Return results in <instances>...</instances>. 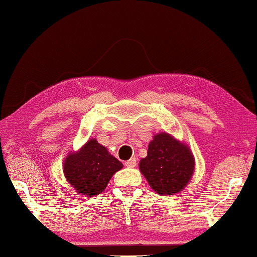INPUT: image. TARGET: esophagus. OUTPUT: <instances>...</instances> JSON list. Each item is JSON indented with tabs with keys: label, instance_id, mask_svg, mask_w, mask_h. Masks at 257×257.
I'll list each match as a JSON object with an SVG mask.
<instances>
[{
	"label": "esophagus",
	"instance_id": "34e87169",
	"mask_svg": "<svg viewBox=\"0 0 257 257\" xmlns=\"http://www.w3.org/2000/svg\"><path fill=\"white\" fill-rule=\"evenodd\" d=\"M125 165L126 166H127V167H136L137 166V159L136 158H131V159H128V161L127 162H126L125 163Z\"/></svg>",
	"mask_w": 257,
	"mask_h": 257
}]
</instances>
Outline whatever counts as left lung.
I'll use <instances>...</instances> for the list:
<instances>
[{
  "label": "left lung",
  "mask_w": 257,
  "mask_h": 257,
  "mask_svg": "<svg viewBox=\"0 0 257 257\" xmlns=\"http://www.w3.org/2000/svg\"><path fill=\"white\" fill-rule=\"evenodd\" d=\"M195 157L187 144L166 132L155 134L147 157L139 170L159 195H176L186 188L195 173Z\"/></svg>",
  "instance_id": "obj_1"
}]
</instances>
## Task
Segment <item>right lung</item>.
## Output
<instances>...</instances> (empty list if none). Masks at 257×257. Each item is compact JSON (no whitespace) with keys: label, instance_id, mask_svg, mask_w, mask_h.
I'll return each mask as SVG.
<instances>
[{"label":"right lung","instance_id":"obj_1","mask_svg":"<svg viewBox=\"0 0 257 257\" xmlns=\"http://www.w3.org/2000/svg\"><path fill=\"white\" fill-rule=\"evenodd\" d=\"M62 168L66 180L76 192L92 197L106 189L111 176L123 168V164L96 139L90 138L77 151L68 154Z\"/></svg>","mask_w":257,"mask_h":257}]
</instances>
